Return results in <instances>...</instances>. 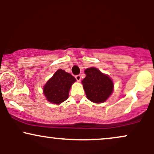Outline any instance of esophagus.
Segmentation results:
<instances>
[{
    "mask_svg": "<svg viewBox=\"0 0 154 154\" xmlns=\"http://www.w3.org/2000/svg\"><path fill=\"white\" fill-rule=\"evenodd\" d=\"M75 78H76V79H77V81H78V82H79V81L81 80V75H76L75 76Z\"/></svg>",
    "mask_w": 154,
    "mask_h": 154,
    "instance_id": "1",
    "label": "esophagus"
}]
</instances>
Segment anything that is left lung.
<instances>
[{
	"label": "left lung",
	"mask_w": 154,
	"mask_h": 154,
	"mask_svg": "<svg viewBox=\"0 0 154 154\" xmlns=\"http://www.w3.org/2000/svg\"><path fill=\"white\" fill-rule=\"evenodd\" d=\"M85 73L86 77L82 79V83L87 98L96 103L106 101L114 88L110 77L94 67L85 69Z\"/></svg>",
	"instance_id": "1"
}]
</instances>
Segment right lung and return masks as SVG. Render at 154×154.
<instances>
[{"label": "right lung", "instance_id": "obj_1", "mask_svg": "<svg viewBox=\"0 0 154 154\" xmlns=\"http://www.w3.org/2000/svg\"><path fill=\"white\" fill-rule=\"evenodd\" d=\"M75 81L76 79L71 74L59 69L44 86L45 98L52 103H62L68 98L70 88Z\"/></svg>", "mask_w": 154, "mask_h": 154}]
</instances>
